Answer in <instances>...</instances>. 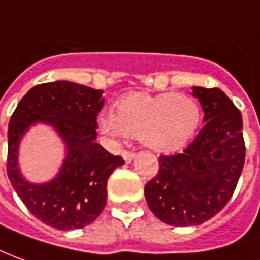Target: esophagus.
Segmentation results:
<instances>
[{
    "label": "esophagus",
    "instance_id": "esophagus-1",
    "mask_svg": "<svg viewBox=\"0 0 260 260\" xmlns=\"http://www.w3.org/2000/svg\"><path fill=\"white\" fill-rule=\"evenodd\" d=\"M122 157H124V160L126 161V163H129L134 157H135V152H131V150H124L122 152Z\"/></svg>",
    "mask_w": 260,
    "mask_h": 260
}]
</instances>
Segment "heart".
<instances>
[{
    "instance_id": "1",
    "label": "heart",
    "mask_w": 260,
    "mask_h": 260,
    "mask_svg": "<svg viewBox=\"0 0 260 260\" xmlns=\"http://www.w3.org/2000/svg\"><path fill=\"white\" fill-rule=\"evenodd\" d=\"M201 111L187 94H132L117 104L114 112L99 117L101 131L111 138L139 136L149 148L168 152L183 146L196 134Z\"/></svg>"
}]
</instances>
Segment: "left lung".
<instances>
[{"mask_svg": "<svg viewBox=\"0 0 260 260\" xmlns=\"http://www.w3.org/2000/svg\"><path fill=\"white\" fill-rule=\"evenodd\" d=\"M206 122L181 153L159 157V172L145 186L150 211L173 226L200 225L230 201L242 173V115L219 88L193 87Z\"/></svg>", "mask_w": 260, "mask_h": 260, "instance_id": "left-lung-1", "label": "left lung"}]
</instances>
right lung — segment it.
Here are the masks:
<instances>
[{
  "instance_id": "right-lung-1",
  "label": "right lung",
  "mask_w": 260,
  "mask_h": 260,
  "mask_svg": "<svg viewBox=\"0 0 260 260\" xmlns=\"http://www.w3.org/2000/svg\"><path fill=\"white\" fill-rule=\"evenodd\" d=\"M101 95V90L72 81L43 83L23 95L10 119L8 179L30 214L56 230H79L99 218L107 203V180L125 163L95 142ZM36 122L53 126L68 150L56 179L43 185L25 181L17 169L19 141Z\"/></svg>"
}]
</instances>
